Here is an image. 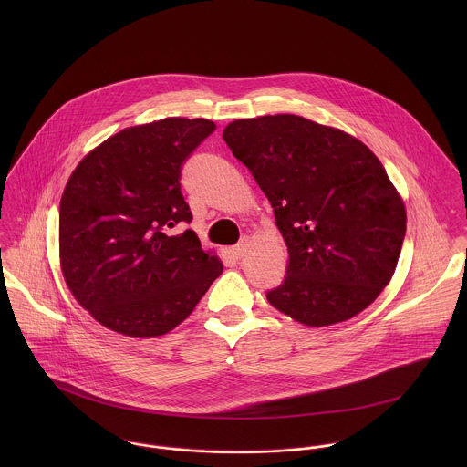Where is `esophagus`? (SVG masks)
<instances>
[{"instance_id": "esophagus-1", "label": "esophagus", "mask_w": 467, "mask_h": 467, "mask_svg": "<svg viewBox=\"0 0 467 467\" xmlns=\"http://www.w3.org/2000/svg\"><path fill=\"white\" fill-rule=\"evenodd\" d=\"M248 244H250L248 237H243L235 246H232V248H230L232 257H234V259H243V257H244V254H246V250H248Z\"/></svg>"}]
</instances>
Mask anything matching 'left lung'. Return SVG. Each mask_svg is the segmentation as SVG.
<instances>
[{
    "label": "left lung",
    "mask_w": 467,
    "mask_h": 467,
    "mask_svg": "<svg viewBox=\"0 0 467 467\" xmlns=\"http://www.w3.org/2000/svg\"><path fill=\"white\" fill-rule=\"evenodd\" d=\"M223 138L273 206L289 252L267 302L324 327L368 307L398 266L406 212L359 140L296 115L235 120Z\"/></svg>",
    "instance_id": "1"
}]
</instances>
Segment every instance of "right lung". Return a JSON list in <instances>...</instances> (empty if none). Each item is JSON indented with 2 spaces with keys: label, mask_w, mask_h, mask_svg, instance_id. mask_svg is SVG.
Wrapping results in <instances>:
<instances>
[{
  "label": "right lung",
  "mask_w": 467,
  "mask_h": 467,
  "mask_svg": "<svg viewBox=\"0 0 467 467\" xmlns=\"http://www.w3.org/2000/svg\"><path fill=\"white\" fill-rule=\"evenodd\" d=\"M215 124L165 119L108 138L73 171L59 208L61 266L77 302L131 337L172 331L223 273L182 194V165Z\"/></svg>",
  "instance_id": "add662e5"
}]
</instances>
